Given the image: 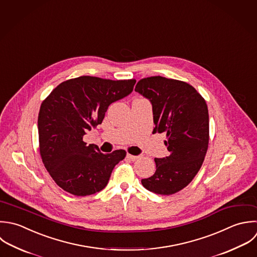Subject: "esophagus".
<instances>
[{
    "mask_svg": "<svg viewBox=\"0 0 257 257\" xmlns=\"http://www.w3.org/2000/svg\"><path fill=\"white\" fill-rule=\"evenodd\" d=\"M127 158H128L130 161H136V160H138L139 158H141V156H140V155L134 156V155H131V154H127Z\"/></svg>",
    "mask_w": 257,
    "mask_h": 257,
    "instance_id": "34e87169",
    "label": "esophagus"
}]
</instances>
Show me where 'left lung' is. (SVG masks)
I'll use <instances>...</instances> for the list:
<instances>
[{"label": "left lung", "instance_id": "8db88e82", "mask_svg": "<svg viewBox=\"0 0 257 257\" xmlns=\"http://www.w3.org/2000/svg\"><path fill=\"white\" fill-rule=\"evenodd\" d=\"M135 91L152 105L153 133H166L169 156L155 158L156 171L141 180L149 191L171 195L186 187L199 171L209 142L208 108L189 84L161 76L140 80Z\"/></svg>", "mask_w": 257, "mask_h": 257}]
</instances>
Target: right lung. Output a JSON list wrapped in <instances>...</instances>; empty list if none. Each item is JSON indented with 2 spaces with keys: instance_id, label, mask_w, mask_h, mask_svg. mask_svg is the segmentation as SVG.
<instances>
[{
  "instance_id": "right-lung-1",
  "label": "right lung",
  "mask_w": 257,
  "mask_h": 257,
  "mask_svg": "<svg viewBox=\"0 0 257 257\" xmlns=\"http://www.w3.org/2000/svg\"><path fill=\"white\" fill-rule=\"evenodd\" d=\"M135 80H108L81 76L58 85L43 101L39 117V145L42 161L58 186L87 196L106 187L125 150L103 154L83 136L101 124L108 107L128 96Z\"/></svg>"
}]
</instances>
